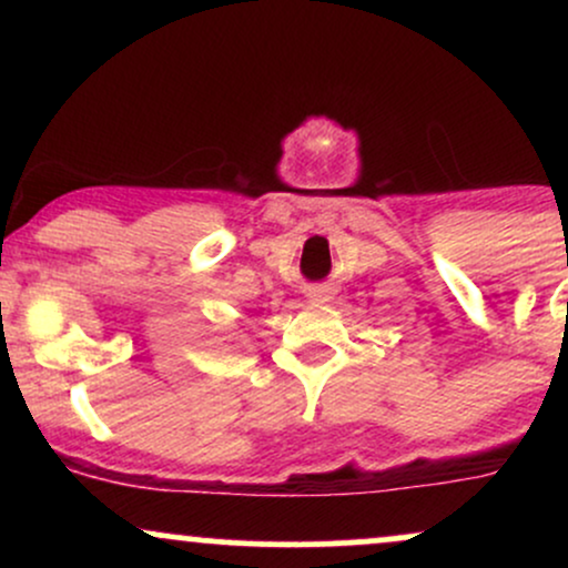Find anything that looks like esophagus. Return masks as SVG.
Listing matches in <instances>:
<instances>
[{
  "instance_id": "obj_1",
  "label": "esophagus",
  "mask_w": 568,
  "mask_h": 568,
  "mask_svg": "<svg viewBox=\"0 0 568 568\" xmlns=\"http://www.w3.org/2000/svg\"><path fill=\"white\" fill-rule=\"evenodd\" d=\"M306 298H310V304L331 302V288H325V285H317V288H310V293H306Z\"/></svg>"
}]
</instances>
